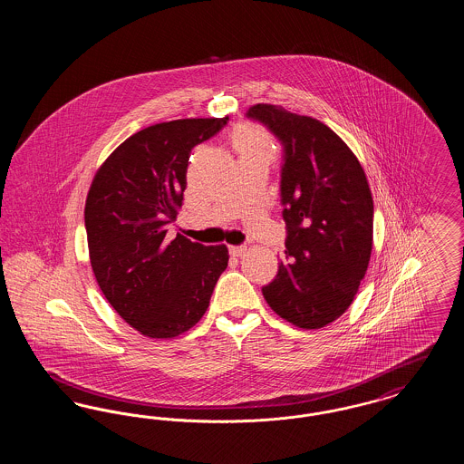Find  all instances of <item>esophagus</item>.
Instances as JSON below:
<instances>
[{
	"mask_svg": "<svg viewBox=\"0 0 464 464\" xmlns=\"http://www.w3.org/2000/svg\"><path fill=\"white\" fill-rule=\"evenodd\" d=\"M245 252H246V245H231V246H229V254H231L233 257H242Z\"/></svg>",
	"mask_w": 464,
	"mask_h": 464,
	"instance_id": "1",
	"label": "esophagus"
}]
</instances>
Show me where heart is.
Listing matches in <instances>:
<instances>
[{"mask_svg": "<svg viewBox=\"0 0 464 464\" xmlns=\"http://www.w3.org/2000/svg\"><path fill=\"white\" fill-rule=\"evenodd\" d=\"M233 142L240 156H263L271 161L276 153L271 135L257 125H243L237 129Z\"/></svg>", "mask_w": 464, "mask_h": 464, "instance_id": "b5f03b06", "label": "heart"}]
</instances>
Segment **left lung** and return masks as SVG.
<instances>
[{
    "label": "left lung",
    "mask_w": 464,
    "mask_h": 464,
    "mask_svg": "<svg viewBox=\"0 0 464 464\" xmlns=\"http://www.w3.org/2000/svg\"><path fill=\"white\" fill-rule=\"evenodd\" d=\"M246 118L284 146L287 248L263 295L292 325L322 329L350 308L371 261L374 201L367 177L346 142L311 116L257 104Z\"/></svg>",
    "instance_id": "left-lung-1"
}]
</instances>
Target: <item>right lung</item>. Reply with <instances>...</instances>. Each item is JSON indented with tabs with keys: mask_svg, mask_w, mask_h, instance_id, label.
<instances>
[{
	"mask_svg": "<svg viewBox=\"0 0 464 464\" xmlns=\"http://www.w3.org/2000/svg\"><path fill=\"white\" fill-rule=\"evenodd\" d=\"M226 118H186L133 133L101 165L85 203L90 265L111 306L135 331L177 337L197 325L227 267V246L167 238L195 146Z\"/></svg>",
	"mask_w": 464,
	"mask_h": 464,
	"instance_id": "right-lung-1",
	"label": "right lung"
}]
</instances>
